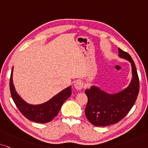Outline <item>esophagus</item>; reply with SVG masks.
<instances>
[{"label": "esophagus", "mask_w": 148, "mask_h": 148, "mask_svg": "<svg viewBox=\"0 0 148 148\" xmlns=\"http://www.w3.org/2000/svg\"><path fill=\"white\" fill-rule=\"evenodd\" d=\"M74 86H75V88L77 89V90H80L83 88L84 85H83V83L81 81H77V82H76L75 84H74Z\"/></svg>", "instance_id": "34e87169"}]
</instances>
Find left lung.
Returning <instances> with one entry per match:
<instances>
[{"label": "left lung", "instance_id": "1", "mask_svg": "<svg viewBox=\"0 0 148 148\" xmlns=\"http://www.w3.org/2000/svg\"><path fill=\"white\" fill-rule=\"evenodd\" d=\"M119 58L131 63L132 78L126 88L115 94H109L95 86L86 89L88 103L85 108L86 118L95 126L105 127L118 123L132 108L139 91V79L135 64L127 53L119 48Z\"/></svg>", "mask_w": 148, "mask_h": 148}]
</instances>
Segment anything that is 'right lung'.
<instances>
[{
    "mask_svg": "<svg viewBox=\"0 0 148 148\" xmlns=\"http://www.w3.org/2000/svg\"><path fill=\"white\" fill-rule=\"evenodd\" d=\"M13 68L10 77V92L12 99L20 112L29 120L36 123H45L52 121L55 116L58 115L64 102L72 94L71 86L45 103L38 105L29 104L24 101L16 92L12 79Z\"/></svg>",
    "mask_w": 148,
    "mask_h": 148,
    "instance_id": "1",
    "label": "right lung"
}]
</instances>
